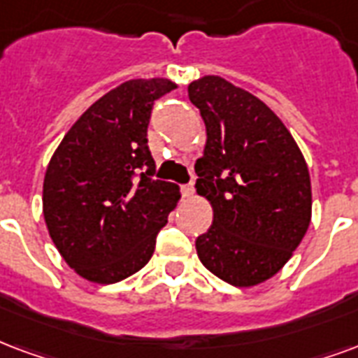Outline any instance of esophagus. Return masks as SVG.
<instances>
[{
	"label": "esophagus",
	"mask_w": 358,
	"mask_h": 358,
	"mask_svg": "<svg viewBox=\"0 0 358 358\" xmlns=\"http://www.w3.org/2000/svg\"><path fill=\"white\" fill-rule=\"evenodd\" d=\"M182 195H184L186 199H192L193 195H195V187H193V184H186V186H182Z\"/></svg>",
	"instance_id": "34e87169"
}]
</instances>
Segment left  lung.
<instances>
[{"label": "left lung", "mask_w": 358, "mask_h": 358, "mask_svg": "<svg viewBox=\"0 0 358 358\" xmlns=\"http://www.w3.org/2000/svg\"><path fill=\"white\" fill-rule=\"evenodd\" d=\"M206 127L197 195L213 226L195 241L201 264L233 287L266 282L285 267L311 224L303 153L271 108L220 76L187 87Z\"/></svg>", "instance_id": "obj_1"}]
</instances>
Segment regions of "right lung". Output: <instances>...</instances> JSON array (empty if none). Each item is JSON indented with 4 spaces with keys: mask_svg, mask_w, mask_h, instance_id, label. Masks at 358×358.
<instances>
[{
    "mask_svg": "<svg viewBox=\"0 0 358 358\" xmlns=\"http://www.w3.org/2000/svg\"><path fill=\"white\" fill-rule=\"evenodd\" d=\"M178 85L131 79L106 92L66 132L43 180V218L68 266L96 285H113L150 262L155 237L180 189L153 180L148 148L153 102Z\"/></svg>",
    "mask_w": 358,
    "mask_h": 358,
    "instance_id": "1",
    "label": "right lung"
}]
</instances>
